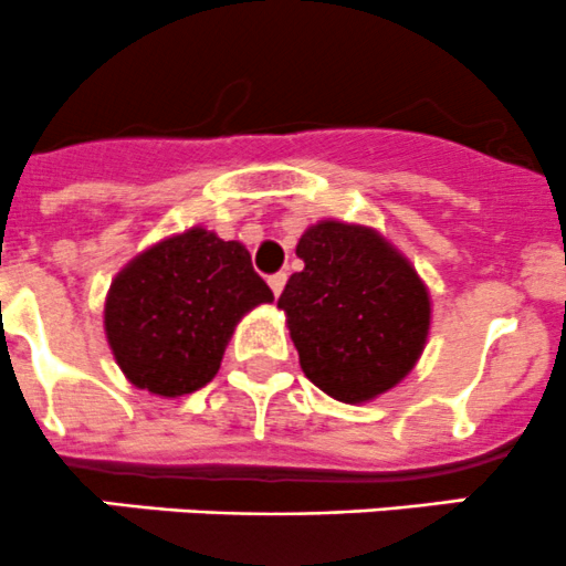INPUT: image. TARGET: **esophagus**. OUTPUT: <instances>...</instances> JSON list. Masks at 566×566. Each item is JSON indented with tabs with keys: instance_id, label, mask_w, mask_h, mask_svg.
I'll use <instances>...</instances> for the list:
<instances>
[{
	"instance_id": "obj_1",
	"label": "esophagus",
	"mask_w": 566,
	"mask_h": 566,
	"mask_svg": "<svg viewBox=\"0 0 566 566\" xmlns=\"http://www.w3.org/2000/svg\"><path fill=\"white\" fill-rule=\"evenodd\" d=\"M285 281H289V275H285V272H277V275H272V277H270V289H272V294L281 296V291L285 289Z\"/></svg>"
}]
</instances>
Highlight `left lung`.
Returning a JSON list of instances; mask_svg holds the SVG:
<instances>
[{
    "instance_id": "obj_1",
    "label": "left lung",
    "mask_w": 566,
    "mask_h": 566,
    "mask_svg": "<svg viewBox=\"0 0 566 566\" xmlns=\"http://www.w3.org/2000/svg\"><path fill=\"white\" fill-rule=\"evenodd\" d=\"M302 272L285 283L300 366L316 388L363 405L399 385L429 335V291L410 261L374 228L322 220L296 244Z\"/></svg>"
}]
</instances>
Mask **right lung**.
Returning a JSON list of instances; mask_svg holds the SVG:
<instances>
[{
	"instance_id": "1",
	"label": "right lung",
	"mask_w": 566,
	"mask_h": 566,
	"mask_svg": "<svg viewBox=\"0 0 566 566\" xmlns=\"http://www.w3.org/2000/svg\"><path fill=\"white\" fill-rule=\"evenodd\" d=\"M272 300L244 244L189 228L117 272L106 340L134 388L176 399L214 379L239 318Z\"/></svg>"
}]
</instances>
